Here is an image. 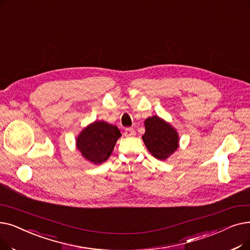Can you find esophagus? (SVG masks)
<instances>
[{"label": "esophagus", "mask_w": 250, "mask_h": 250, "mask_svg": "<svg viewBox=\"0 0 250 250\" xmlns=\"http://www.w3.org/2000/svg\"><path fill=\"white\" fill-rule=\"evenodd\" d=\"M135 134H136V132H135V129H134L133 127H126V128H125V135L126 137H132V136H135Z\"/></svg>", "instance_id": "1"}]
</instances>
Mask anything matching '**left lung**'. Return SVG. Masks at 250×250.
<instances>
[{"instance_id": "1", "label": "left lung", "mask_w": 250, "mask_h": 250, "mask_svg": "<svg viewBox=\"0 0 250 250\" xmlns=\"http://www.w3.org/2000/svg\"><path fill=\"white\" fill-rule=\"evenodd\" d=\"M144 124L146 131L142 139L147 149L157 159H167L179 146L176 129L158 116L147 118Z\"/></svg>"}]
</instances>
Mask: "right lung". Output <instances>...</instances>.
Returning a JSON list of instances; mask_svg holds the SVG:
<instances>
[{
    "mask_svg": "<svg viewBox=\"0 0 250 250\" xmlns=\"http://www.w3.org/2000/svg\"><path fill=\"white\" fill-rule=\"evenodd\" d=\"M121 136L117 126L105 122H95L80 134L77 146L85 159L93 164H102L110 156Z\"/></svg>",
    "mask_w": 250,
    "mask_h": 250,
    "instance_id": "add662e5",
    "label": "right lung"
}]
</instances>
